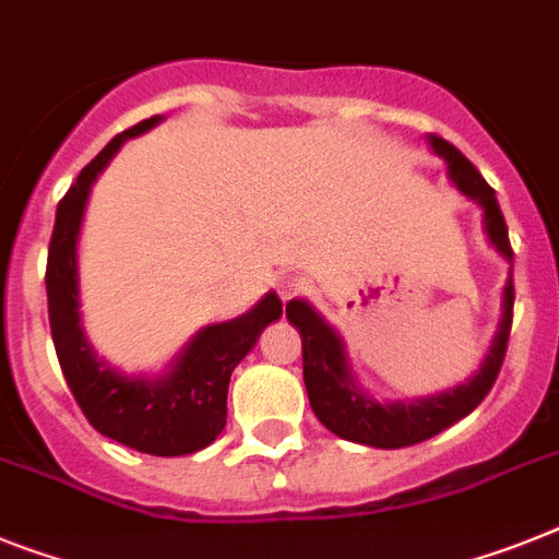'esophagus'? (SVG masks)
<instances>
[{
    "label": "esophagus",
    "instance_id": "esophagus-1",
    "mask_svg": "<svg viewBox=\"0 0 559 559\" xmlns=\"http://www.w3.org/2000/svg\"><path fill=\"white\" fill-rule=\"evenodd\" d=\"M278 293L284 301H289V298H295V295L304 293V281L301 278H284L278 284Z\"/></svg>",
    "mask_w": 559,
    "mask_h": 559
}]
</instances>
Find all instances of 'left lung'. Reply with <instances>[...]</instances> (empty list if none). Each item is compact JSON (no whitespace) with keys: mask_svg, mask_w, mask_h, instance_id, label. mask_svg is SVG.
Wrapping results in <instances>:
<instances>
[{"mask_svg":"<svg viewBox=\"0 0 559 559\" xmlns=\"http://www.w3.org/2000/svg\"><path fill=\"white\" fill-rule=\"evenodd\" d=\"M429 144L447 162L449 178L457 185V190L480 204L486 236L495 243V250L511 264L514 252H511L509 229H506L495 190L475 170V164L447 139L429 135ZM511 307H514V281H511L509 272V281L503 287V316L497 323V335L489 346V355L483 360L480 372L468 378V383L440 392V395L417 397L412 403H381L372 401L355 383L341 335L307 301L293 298L287 304V318L295 330L301 332L304 383H307L309 406L326 429L335 431L337 438L352 440V443H364V447L374 449H403L424 443V440L435 438L452 424L463 420L468 412H475L483 397L489 395V389L495 386L500 367H503L506 346H509Z\"/></svg>","mask_w":559,"mask_h":559,"instance_id":"left-lung-1","label":"left lung"}]
</instances>
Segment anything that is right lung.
<instances>
[{
  "label": "right lung",
  "mask_w": 559,
  "mask_h": 559,
  "mask_svg": "<svg viewBox=\"0 0 559 559\" xmlns=\"http://www.w3.org/2000/svg\"><path fill=\"white\" fill-rule=\"evenodd\" d=\"M158 116L124 130L93 158L56 207L48 250V316L59 367L79 409L96 431L121 447L156 457H178L210 447L227 426L229 374L255 346L266 323L281 318V298L264 295L247 316L204 326L162 378L124 374L87 344L79 312V233L91 187L119 147L156 128Z\"/></svg>",
  "instance_id": "obj_1"
}]
</instances>
